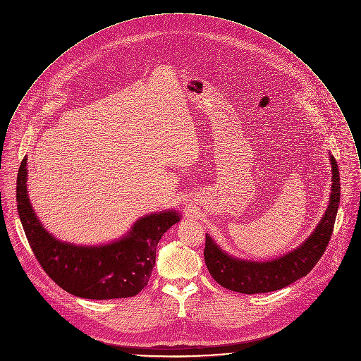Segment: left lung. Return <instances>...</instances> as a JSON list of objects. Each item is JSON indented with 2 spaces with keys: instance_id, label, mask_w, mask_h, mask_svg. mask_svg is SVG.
<instances>
[{
  "instance_id": "8db88e82",
  "label": "left lung",
  "mask_w": 361,
  "mask_h": 361,
  "mask_svg": "<svg viewBox=\"0 0 361 361\" xmlns=\"http://www.w3.org/2000/svg\"><path fill=\"white\" fill-rule=\"evenodd\" d=\"M329 162L332 185L328 207L309 238L295 250L268 261L243 259L224 252L206 233L207 268L221 286L245 295L267 293L279 290L309 274L329 243L341 200L339 168L331 153Z\"/></svg>"
}]
</instances>
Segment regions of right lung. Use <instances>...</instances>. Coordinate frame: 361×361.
<instances>
[{
  "instance_id": "1",
  "label": "right lung",
  "mask_w": 361,
  "mask_h": 361,
  "mask_svg": "<svg viewBox=\"0 0 361 361\" xmlns=\"http://www.w3.org/2000/svg\"><path fill=\"white\" fill-rule=\"evenodd\" d=\"M27 157L16 180L18 214L29 245L52 281L68 293L93 300L136 296L149 282L157 245L176 222V209L139 218L129 232L111 243L82 246L58 240L37 218L27 195Z\"/></svg>"
}]
</instances>
